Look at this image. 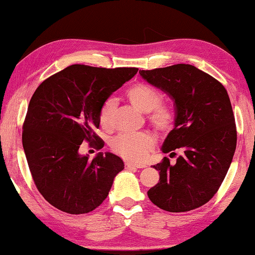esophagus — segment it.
<instances>
[{"label": "esophagus", "mask_w": 255, "mask_h": 255, "mask_svg": "<svg viewBox=\"0 0 255 255\" xmlns=\"http://www.w3.org/2000/svg\"><path fill=\"white\" fill-rule=\"evenodd\" d=\"M125 165L127 167H136V169H143V167L147 166V164L145 163H132V162H126Z\"/></svg>", "instance_id": "obj_1"}]
</instances>
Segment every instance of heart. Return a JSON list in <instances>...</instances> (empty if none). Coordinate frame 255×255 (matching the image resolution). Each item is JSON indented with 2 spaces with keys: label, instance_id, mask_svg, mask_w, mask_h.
I'll use <instances>...</instances> for the list:
<instances>
[{
  "label": "heart",
  "instance_id": "1",
  "mask_svg": "<svg viewBox=\"0 0 255 255\" xmlns=\"http://www.w3.org/2000/svg\"><path fill=\"white\" fill-rule=\"evenodd\" d=\"M127 97L133 107L138 110L148 114V118L159 130H167L174 123V111L170 106L162 105L161 94L150 85L139 83L128 90ZM116 102L109 99L100 110V123L102 126L110 127L112 123ZM154 145V137L148 131L122 132L111 140V148L123 157L140 161Z\"/></svg>",
  "mask_w": 255,
  "mask_h": 255
}]
</instances>
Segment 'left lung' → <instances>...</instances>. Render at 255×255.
Returning <instances> with one entry per match:
<instances>
[{"label": "left lung", "mask_w": 255, "mask_h": 255, "mask_svg": "<svg viewBox=\"0 0 255 255\" xmlns=\"http://www.w3.org/2000/svg\"><path fill=\"white\" fill-rule=\"evenodd\" d=\"M139 74L174 101V128L162 152L183 150L174 165L167 157L153 165L159 181L147 191L149 200L170 213L196 209L218 191L234 156L237 133L230 97L221 82L189 64Z\"/></svg>", "instance_id": "obj_1"}]
</instances>
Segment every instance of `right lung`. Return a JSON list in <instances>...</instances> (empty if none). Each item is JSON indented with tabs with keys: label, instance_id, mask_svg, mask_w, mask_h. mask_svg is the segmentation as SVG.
I'll return each instance as SVG.
<instances>
[{
	"label": "right lung",
	"instance_id": "add662e5",
	"mask_svg": "<svg viewBox=\"0 0 255 255\" xmlns=\"http://www.w3.org/2000/svg\"><path fill=\"white\" fill-rule=\"evenodd\" d=\"M137 72L136 67L75 64L48 77L34 91L22 145L38 191L55 208L88 214L109 195L115 176L125 167L123 159L99 153L91 161L79 149L84 140L103 147L94 132L103 103Z\"/></svg>",
	"mask_w": 255,
	"mask_h": 255
}]
</instances>
